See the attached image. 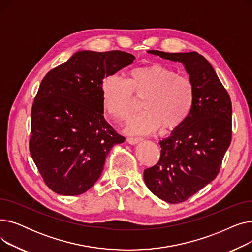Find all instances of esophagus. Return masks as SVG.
Listing matches in <instances>:
<instances>
[{
  "mask_svg": "<svg viewBox=\"0 0 252 252\" xmlns=\"http://www.w3.org/2000/svg\"><path fill=\"white\" fill-rule=\"evenodd\" d=\"M142 140H143L142 138H138V137H136V138H127V139H126L127 143H128V144H130V145L138 144V143H139V142H141Z\"/></svg>",
  "mask_w": 252,
  "mask_h": 252,
  "instance_id": "34e87169",
  "label": "esophagus"
}]
</instances>
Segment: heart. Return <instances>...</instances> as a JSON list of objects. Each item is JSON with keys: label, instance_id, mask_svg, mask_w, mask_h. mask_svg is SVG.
<instances>
[{"label": "heart", "instance_id": "obj_1", "mask_svg": "<svg viewBox=\"0 0 252 252\" xmlns=\"http://www.w3.org/2000/svg\"><path fill=\"white\" fill-rule=\"evenodd\" d=\"M101 95L104 110L118 122L126 121L133 111L134 96L144 97V110L129 119L126 130L148 135L160 127L175 130L186 122L193 108L195 89L189 77L164 65L150 64L130 69L126 81L116 75L105 77Z\"/></svg>", "mask_w": 252, "mask_h": 252}]
</instances>
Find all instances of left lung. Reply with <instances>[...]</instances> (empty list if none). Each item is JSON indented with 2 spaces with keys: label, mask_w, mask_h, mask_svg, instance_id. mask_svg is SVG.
I'll return each instance as SVG.
<instances>
[{
  "label": "left lung",
  "mask_w": 252,
  "mask_h": 252,
  "mask_svg": "<svg viewBox=\"0 0 252 252\" xmlns=\"http://www.w3.org/2000/svg\"><path fill=\"white\" fill-rule=\"evenodd\" d=\"M148 53L183 63L195 89L186 122L159 142V161L144 170L148 189L176 204L186 201L220 173L232 139V103L213 66L197 52Z\"/></svg>",
  "instance_id": "1"
}]
</instances>
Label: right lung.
Wrapping results in <instances>:
<instances>
[{
  "mask_svg": "<svg viewBox=\"0 0 252 252\" xmlns=\"http://www.w3.org/2000/svg\"><path fill=\"white\" fill-rule=\"evenodd\" d=\"M134 60L117 50L79 51L43 78L32 108L30 151L52 191H88L111 148L125 142L105 121L101 85Z\"/></svg>",
  "mask_w": 252,
  "mask_h": 252,
  "instance_id": "add662e5",
  "label": "right lung"
}]
</instances>
